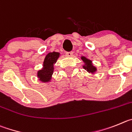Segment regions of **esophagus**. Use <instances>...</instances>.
<instances>
[{
    "label": "esophagus",
    "mask_w": 132,
    "mask_h": 132,
    "mask_svg": "<svg viewBox=\"0 0 132 132\" xmlns=\"http://www.w3.org/2000/svg\"><path fill=\"white\" fill-rule=\"evenodd\" d=\"M66 56L68 57H72L73 56V53L72 52H70V53H66Z\"/></svg>",
    "instance_id": "obj_1"
}]
</instances>
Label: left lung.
I'll return each instance as SVG.
<instances>
[{
  "label": "left lung",
  "mask_w": 132,
  "mask_h": 132,
  "mask_svg": "<svg viewBox=\"0 0 132 132\" xmlns=\"http://www.w3.org/2000/svg\"><path fill=\"white\" fill-rule=\"evenodd\" d=\"M80 59L84 62V64L82 65L83 68L85 70L89 73H91L92 75L95 74L96 72H97V68L96 66L93 65L92 60L87 59L84 56H81Z\"/></svg>",
  "instance_id": "left-lung-1"
}]
</instances>
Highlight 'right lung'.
Here are the masks:
<instances>
[{
	"instance_id": "obj_1",
	"label": "right lung",
	"mask_w": 132,
	"mask_h": 132,
	"mask_svg": "<svg viewBox=\"0 0 132 132\" xmlns=\"http://www.w3.org/2000/svg\"><path fill=\"white\" fill-rule=\"evenodd\" d=\"M60 56V53L58 52L49 53L46 55L43 62V67L37 72V77L40 81L45 84L51 81L54 70V65Z\"/></svg>"
}]
</instances>
